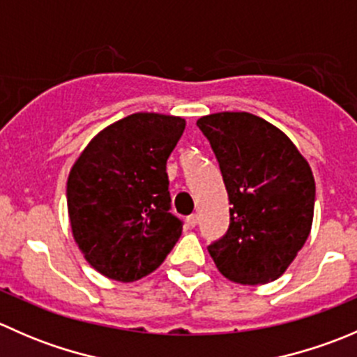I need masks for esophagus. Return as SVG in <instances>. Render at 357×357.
<instances>
[{
  "label": "esophagus",
  "mask_w": 357,
  "mask_h": 357,
  "mask_svg": "<svg viewBox=\"0 0 357 357\" xmlns=\"http://www.w3.org/2000/svg\"><path fill=\"white\" fill-rule=\"evenodd\" d=\"M186 221H188V225L192 226V228H193V226H197V225H199V215H197V214H192V215H188V219H186Z\"/></svg>",
  "instance_id": "1"
}]
</instances>
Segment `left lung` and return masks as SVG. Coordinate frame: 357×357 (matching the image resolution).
<instances>
[{"label": "left lung", "instance_id": "obj_1", "mask_svg": "<svg viewBox=\"0 0 357 357\" xmlns=\"http://www.w3.org/2000/svg\"><path fill=\"white\" fill-rule=\"evenodd\" d=\"M197 126L218 158L231 204L228 231L207 247L208 254L231 282H273L311 231V167L289 136L257 115L221 112L200 117Z\"/></svg>", "mask_w": 357, "mask_h": 357}]
</instances>
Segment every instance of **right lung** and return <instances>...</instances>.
I'll return each instance as SVG.
<instances>
[{
    "label": "right lung",
    "instance_id": "add662e5",
    "mask_svg": "<svg viewBox=\"0 0 357 357\" xmlns=\"http://www.w3.org/2000/svg\"><path fill=\"white\" fill-rule=\"evenodd\" d=\"M185 126L172 115H128L100 131L70 169L72 235L107 278L129 283L150 275L181 236L165 165Z\"/></svg>",
    "mask_w": 357,
    "mask_h": 357
}]
</instances>
